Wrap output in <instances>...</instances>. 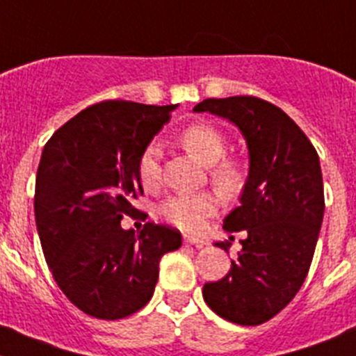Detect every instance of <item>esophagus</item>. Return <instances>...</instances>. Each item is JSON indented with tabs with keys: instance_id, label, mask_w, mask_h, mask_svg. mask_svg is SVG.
<instances>
[{
	"instance_id": "obj_1",
	"label": "esophagus",
	"mask_w": 356,
	"mask_h": 356,
	"mask_svg": "<svg viewBox=\"0 0 356 356\" xmlns=\"http://www.w3.org/2000/svg\"><path fill=\"white\" fill-rule=\"evenodd\" d=\"M184 242H185V244H193V246H196V248H203V246H207V241H205V238L193 237V235H185V237H184Z\"/></svg>"
}]
</instances>
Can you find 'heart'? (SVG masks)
Here are the masks:
<instances>
[{"label": "heart", "instance_id": "b5f03b06", "mask_svg": "<svg viewBox=\"0 0 356 356\" xmlns=\"http://www.w3.org/2000/svg\"><path fill=\"white\" fill-rule=\"evenodd\" d=\"M180 143L191 155L209 165L210 180L222 194L234 196L244 187L246 169L235 156H228V139L210 122H193L180 134ZM162 151L156 143H149L140 151L137 160V176L146 191L159 187L162 178ZM217 210L216 194L203 191L196 194H176L162 201L159 213L163 221L185 232L203 228L210 216Z\"/></svg>", "mask_w": 356, "mask_h": 356}]
</instances>
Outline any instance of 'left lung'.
I'll list each match as a JSON object with an SVG mask.
<instances>
[{
  "mask_svg": "<svg viewBox=\"0 0 356 356\" xmlns=\"http://www.w3.org/2000/svg\"><path fill=\"white\" fill-rule=\"evenodd\" d=\"M194 112L229 119L250 149L241 207L222 221L246 238L228 275L205 284L203 298L222 319L262 325L291 303L312 264L325 213L319 156L284 110L260 97H209ZM216 246L228 251L229 242Z\"/></svg>",
  "mask_w": 356,
  "mask_h": 356,
  "instance_id": "1",
  "label": "left lung"
}]
</instances>
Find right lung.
Returning <instances> with one entry per match:
<instances>
[{"instance_id":"right-lung-1","label":"right lung","mask_w":356,"mask_h":356,"mask_svg":"<svg viewBox=\"0 0 356 356\" xmlns=\"http://www.w3.org/2000/svg\"><path fill=\"white\" fill-rule=\"evenodd\" d=\"M176 105L108 99L87 106L46 143L35 180V222L44 257L67 300L96 319L128 317L151 300L163 253L181 234L146 222L139 234L121 219L139 210L140 151Z\"/></svg>"}]
</instances>
